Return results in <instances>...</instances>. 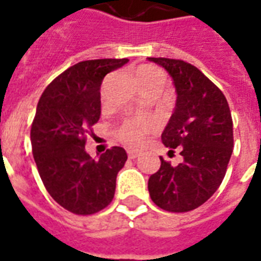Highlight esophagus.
I'll list each match as a JSON object with an SVG mask.
<instances>
[{
	"instance_id": "esophagus-1",
	"label": "esophagus",
	"mask_w": 261,
	"mask_h": 261,
	"mask_svg": "<svg viewBox=\"0 0 261 261\" xmlns=\"http://www.w3.org/2000/svg\"><path fill=\"white\" fill-rule=\"evenodd\" d=\"M139 155H140V151H138V150H132V148H129L128 150V156L130 160H135V158H138Z\"/></svg>"
}]
</instances>
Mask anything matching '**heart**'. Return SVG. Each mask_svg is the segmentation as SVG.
<instances>
[{"mask_svg":"<svg viewBox=\"0 0 261 261\" xmlns=\"http://www.w3.org/2000/svg\"><path fill=\"white\" fill-rule=\"evenodd\" d=\"M146 75H160L164 77L162 72L155 68H143L138 74V78L146 77ZM151 123L144 118H130L126 119L119 128V139L129 146H139L144 139V135L150 129Z\"/></svg>","mask_w":261,"mask_h":261,"instance_id":"obj_1","label":"heart"}]
</instances>
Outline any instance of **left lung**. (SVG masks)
<instances>
[{
	"instance_id": "obj_1",
	"label": "left lung",
	"mask_w": 261,
	"mask_h": 261,
	"mask_svg": "<svg viewBox=\"0 0 261 261\" xmlns=\"http://www.w3.org/2000/svg\"><path fill=\"white\" fill-rule=\"evenodd\" d=\"M164 68L176 91V107L162 132V143L179 147L181 164L161 160L148 179L152 202L168 212H189L216 193L226 175L234 138L223 92L195 66L183 60L147 58Z\"/></svg>"
}]
</instances>
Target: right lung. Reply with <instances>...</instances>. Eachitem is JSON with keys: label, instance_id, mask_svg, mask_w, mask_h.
I'll list each match as a JSON object with an SVG mask.
<instances>
[{"label": "right lung", "instance_id": "right-lung-1", "mask_svg": "<svg viewBox=\"0 0 261 261\" xmlns=\"http://www.w3.org/2000/svg\"><path fill=\"white\" fill-rule=\"evenodd\" d=\"M128 59H97L74 64L41 96L31 126L33 155L41 180L55 201L75 215L105 209L115 193L118 172L128 160L113 147L97 160L85 150V135L101 114L100 86Z\"/></svg>", "mask_w": 261, "mask_h": 261}]
</instances>
